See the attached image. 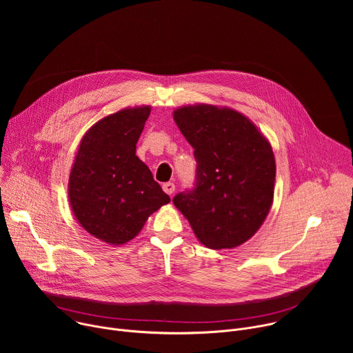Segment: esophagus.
<instances>
[{
    "label": "esophagus",
    "instance_id": "esophagus-1",
    "mask_svg": "<svg viewBox=\"0 0 353 353\" xmlns=\"http://www.w3.org/2000/svg\"><path fill=\"white\" fill-rule=\"evenodd\" d=\"M162 188H163V191H165L166 194L172 195V194L174 192V190H176V185H174V183H170V181H168V183H165V184L162 185Z\"/></svg>",
    "mask_w": 353,
    "mask_h": 353
}]
</instances>
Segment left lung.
<instances>
[{
  "label": "left lung",
  "mask_w": 353,
  "mask_h": 353,
  "mask_svg": "<svg viewBox=\"0 0 353 353\" xmlns=\"http://www.w3.org/2000/svg\"><path fill=\"white\" fill-rule=\"evenodd\" d=\"M173 117L196 162L194 185L174 195L176 208L204 245L243 244L260 229L272 204L276 168L270 142L230 109L185 106Z\"/></svg>",
  "instance_id": "obj_1"
}]
</instances>
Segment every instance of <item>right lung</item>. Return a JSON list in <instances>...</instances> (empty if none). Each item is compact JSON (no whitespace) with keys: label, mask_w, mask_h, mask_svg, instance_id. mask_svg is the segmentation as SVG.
<instances>
[{"label":"right lung","mask_w":353,"mask_h":353,"mask_svg":"<svg viewBox=\"0 0 353 353\" xmlns=\"http://www.w3.org/2000/svg\"><path fill=\"white\" fill-rule=\"evenodd\" d=\"M150 108L117 112L82 138L70 174L71 208L81 226L110 244L139 233L148 216L170 203L148 166L135 155Z\"/></svg>","instance_id":"right-lung-1"}]
</instances>
